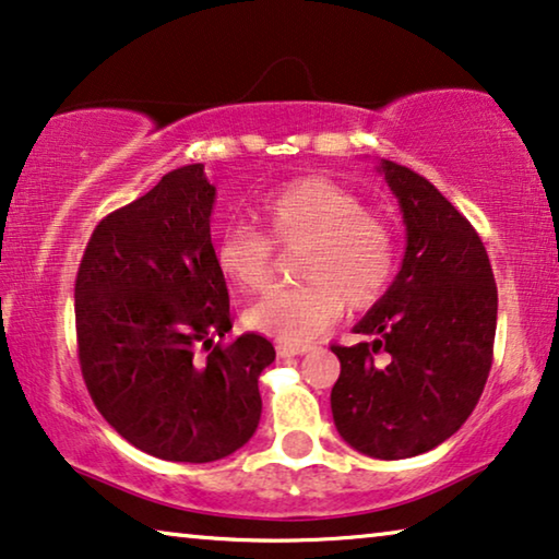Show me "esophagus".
Segmentation results:
<instances>
[{"label": "esophagus", "instance_id": "1", "mask_svg": "<svg viewBox=\"0 0 559 559\" xmlns=\"http://www.w3.org/2000/svg\"><path fill=\"white\" fill-rule=\"evenodd\" d=\"M306 352H311L309 344H278V357H298V355H306Z\"/></svg>", "mask_w": 559, "mask_h": 559}]
</instances>
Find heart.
<instances>
[{
  "mask_svg": "<svg viewBox=\"0 0 559 559\" xmlns=\"http://www.w3.org/2000/svg\"><path fill=\"white\" fill-rule=\"evenodd\" d=\"M258 215L281 248L304 246L306 283L273 290L246 313L248 326L281 344H306L344 309L372 306L397 273V238L382 215L326 177H301L271 190ZM215 263L238 290H265L276 276V246L253 225L233 223L217 235Z\"/></svg>",
  "mask_w": 559,
  "mask_h": 559,
  "instance_id": "b5f03b06",
  "label": "heart"
}]
</instances>
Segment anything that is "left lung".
Here are the masks:
<instances>
[{
	"mask_svg": "<svg viewBox=\"0 0 559 559\" xmlns=\"http://www.w3.org/2000/svg\"><path fill=\"white\" fill-rule=\"evenodd\" d=\"M405 223V258L357 334L332 344L342 372L332 415L355 451L420 455L459 430L481 397L497 334V283L474 225L426 177L380 162Z\"/></svg>",
	"mask_w": 559,
	"mask_h": 559,
	"instance_id": "left-lung-1",
	"label": "left lung"
}]
</instances>
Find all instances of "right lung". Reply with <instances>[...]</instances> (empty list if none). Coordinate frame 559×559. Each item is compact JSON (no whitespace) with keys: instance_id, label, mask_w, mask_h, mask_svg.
<instances>
[{"instance_id":"add662e5","label":"right lung","mask_w":559,"mask_h":559,"mask_svg":"<svg viewBox=\"0 0 559 559\" xmlns=\"http://www.w3.org/2000/svg\"><path fill=\"white\" fill-rule=\"evenodd\" d=\"M215 187L187 164L100 219L75 278L81 372L98 413L139 451L210 463L261 420L258 377L276 359L261 334L233 329L215 263Z\"/></svg>"}]
</instances>
